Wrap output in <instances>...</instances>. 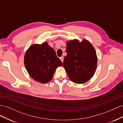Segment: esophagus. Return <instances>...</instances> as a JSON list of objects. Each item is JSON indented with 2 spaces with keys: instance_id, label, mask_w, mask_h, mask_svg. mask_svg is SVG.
Instances as JSON below:
<instances>
[{
  "instance_id": "obj_1",
  "label": "esophagus",
  "mask_w": 123,
  "mask_h": 123,
  "mask_svg": "<svg viewBox=\"0 0 123 123\" xmlns=\"http://www.w3.org/2000/svg\"><path fill=\"white\" fill-rule=\"evenodd\" d=\"M60 59L61 60V61L63 62H64V57L63 56H62L60 57Z\"/></svg>"
}]
</instances>
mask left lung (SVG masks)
Returning a JSON list of instances; mask_svg holds the SVG:
<instances>
[{
	"label": "left lung",
	"mask_w": 123,
	"mask_h": 123,
	"mask_svg": "<svg viewBox=\"0 0 123 123\" xmlns=\"http://www.w3.org/2000/svg\"><path fill=\"white\" fill-rule=\"evenodd\" d=\"M67 56L63 67L69 79L76 84L86 82L93 76L97 66V56L91 43L84 39L67 43Z\"/></svg>",
	"instance_id": "obj_1"
}]
</instances>
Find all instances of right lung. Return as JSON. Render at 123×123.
<instances>
[{"instance_id":"1","label":"right lung","mask_w":123,"mask_h":123,"mask_svg":"<svg viewBox=\"0 0 123 123\" xmlns=\"http://www.w3.org/2000/svg\"><path fill=\"white\" fill-rule=\"evenodd\" d=\"M24 62L32 79L43 84L52 79L56 69L62 65L55 51L47 43L30 47L25 54Z\"/></svg>"}]
</instances>
